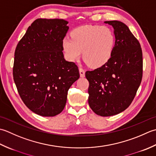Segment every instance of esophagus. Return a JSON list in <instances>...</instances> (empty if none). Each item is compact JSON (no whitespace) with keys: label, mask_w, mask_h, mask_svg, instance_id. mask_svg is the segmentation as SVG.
<instances>
[{"label":"esophagus","mask_w":156,"mask_h":156,"mask_svg":"<svg viewBox=\"0 0 156 156\" xmlns=\"http://www.w3.org/2000/svg\"><path fill=\"white\" fill-rule=\"evenodd\" d=\"M79 73H80L81 77H85V70L83 68H79Z\"/></svg>","instance_id":"1"}]
</instances>
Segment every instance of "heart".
<instances>
[{
	"label": "heart",
	"instance_id": "1",
	"mask_svg": "<svg viewBox=\"0 0 156 156\" xmlns=\"http://www.w3.org/2000/svg\"><path fill=\"white\" fill-rule=\"evenodd\" d=\"M71 37L66 36L62 45L66 58L73 61L83 58L91 67H99L108 61L112 55L115 36L109 27L87 25L75 28Z\"/></svg>",
	"mask_w": 156,
	"mask_h": 156
}]
</instances>
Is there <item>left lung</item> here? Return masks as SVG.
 Returning <instances> with one entry per match:
<instances>
[{
  "mask_svg": "<svg viewBox=\"0 0 156 156\" xmlns=\"http://www.w3.org/2000/svg\"><path fill=\"white\" fill-rule=\"evenodd\" d=\"M105 23L114 30L112 55L101 67L85 72V77L91 110L101 116H110L126 110L134 99L142 80L143 54L138 40L125 23Z\"/></svg>",
  "mask_w": 156,
  "mask_h": 156,
  "instance_id": "1",
  "label": "left lung"
}]
</instances>
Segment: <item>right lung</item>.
Masks as SVG:
<instances>
[{
	"label": "right lung",
	"mask_w": 156,
	"mask_h": 156,
	"mask_svg": "<svg viewBox=\"0 0 156 156\" xmlns=\"http://www.w3.org/2000/svg\"><path fill=\"white\" fill-rule=\"evenodd\" d=\"M67 23L58 19H37L15 51L12 75L18 93L28 108L42 116L62 112L69 89L79 78L78 66L66 61L62 52Z\"/></svg>",
	"instance_id": "obj_1"
}]
</instances>
